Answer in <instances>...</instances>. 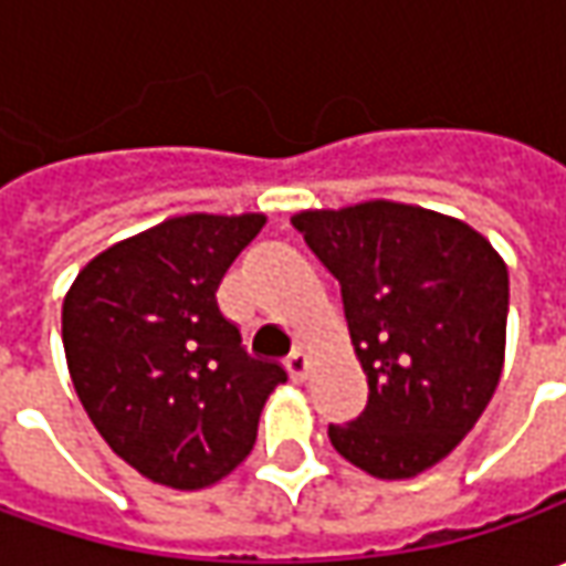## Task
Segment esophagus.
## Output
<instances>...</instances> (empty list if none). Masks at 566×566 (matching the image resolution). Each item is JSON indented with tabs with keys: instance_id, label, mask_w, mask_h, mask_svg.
Segmentation results:
<instances>
[{
	"instance_id": "obj_1",
	"label": "esophagus",
	"mask_w": 566,
	"mask_h": 566,
	"mask_svg": "<svg viewBox=\"0 0 566 566\" xmlns=\"http://www.w3.org/2000/svg\"><path fill=\"white\" fill-rule=\"evenodd\" d=\"M286 368H290V378L302 384V380L308 378V371H312V359H308V356H305L302 349H295L293 356L286 359Z\"/></svg>"
}]
</instances>
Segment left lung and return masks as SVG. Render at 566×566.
<instances>
[{
  "mask_svg": "<svg viewBox=\"0 0 566 566\" xmlns=\"http://www.w3.org/2000/svg\"><path fill=\"white\" fill-rule=\"evenodd\" d=\"M293 227L343 290L368 406L331 424L361 472L400 482L441 463L485 412L507 349V264L482 232L402 201L298 210Z\"/></svg>",
  "mask_w": 566,
  "mask_h": 566,
  "instance_id": "obj_1",
  "label": "left lung"
}]
</instances>
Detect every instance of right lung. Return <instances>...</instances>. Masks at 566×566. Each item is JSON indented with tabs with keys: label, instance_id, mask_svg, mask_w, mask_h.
<instances>
[{
	"label": "right lung",
	"instance_id": "obj_1",
	"mask_svg": "<svg viewBox=\"0 0 566 566\" xmlns=\"http://www.w3.org/2000/svg\"><path fill=\"white\" fill-rule=\"evenodd\" d=\"M264 213H186L91 258L62 302V346L87 419L144 479L217 485L254 447L286 380L251 359L217 290Z\"/></svg>",
	"mask_w": 566,
	"mask_h": 566
}]
</instances>
